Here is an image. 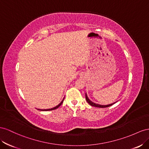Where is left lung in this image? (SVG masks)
Returning <instances> with one entry per match:
<instances>
[{"mask_svg": "<svg viewBox=\"0 0 149 149\" xmlns=\"http://www.w3.org/2000/svg\"><path fill=\"white\" fill-rule=\"evenodd\" d=\"M86 100L87 102L90 104L92 106H93V107H99V108H105V107H110V106L112 105L113 104H114L115 103H113V104H109V105H99V104H95V103H93L92 102L91 100H90V99H89L88 98V97L86 94Z\"/></svg>", "mask_w": 149, "mask_h": 149, "instance_id": "left-lung-1", "label": "left lung"}]
</instances>
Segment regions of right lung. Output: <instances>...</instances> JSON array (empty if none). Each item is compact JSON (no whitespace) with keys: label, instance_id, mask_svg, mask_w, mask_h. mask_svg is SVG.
Returning <instances> with one entry per match:
<instances>
[{"label":"right lung","instance_id":"1","mask_svg":"<svg viewBox=\"0 0 149 149\" xmlns=\"http://www.w3.org/2000/svg\"><path fill=\"white\" fill-rule=\"evenodd\" d=\"M63 100L58 105H57L56 107H54V108H52V109H44V110H44V111H49V110H54V109H57V108H58L59 107H60V106L62 105V104L63 103Z\"/></svg>","mask_w":149,"mask_h":149}]
</instances>
